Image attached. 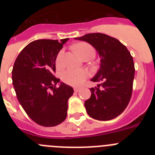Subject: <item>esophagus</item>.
<instances>
[{
	"mask_svg": "<svg viewBox=\"0 0 155 155\" xmlns=\"http://www.w3.org/2000/svg\"><path fill=\"white\" fill-rule=\"evenodd\" d=\"M74 90L75 92H78V91H80L81 87H74Z\"/></svg>",
	"mask_w": 155,
	"mask_h": 155,
	"instance_id": "obj_1",
	"label": "esophagus"
}]
</instances>
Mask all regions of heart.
Listing matches in <instances>:
<instances>
[{
    "mask_svg": "<svg viewBox=\"0 0 155 155\" xmlns=\"http://www.w3.org/2000/svg\"><path fill=\"white\" fill-rule=\"evenodd\" d=\"M73 49L81 57H90L91 59L94 58L95 56V50L94 47L87 42H79L73 46ZM63 57L64 51L61 50L57 54L56 63L58 68L63 67ZM87 73L82 69H68L64 71L62 74V81L66 84L70 85L78 86L82 84L87 78Z\"/></svg>",
    "mask_w": 155,
    "mask_h": 155,
    "instance_id": "obj_1",
    "label": "heart"
}]
</instances>
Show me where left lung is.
I'll use <instances>...</instances> for the list:
<instances>
[{"mask_svg": "<svg viewBox=\"0 0 155 155\" xmlns=\"http://www.w3.org/2000/svg\"><path fill=\"white\" fill-rule=\"evenodd\" d=\"M92 45L101 57L100 68L91 81L90 98L84 102L87 114L94 120H110L128 105L133 91L134 63L127 48L118 39L102 33H89L75 38Z\"/></svg>", "mask_w": 155, "mask_h": 155, "instance_id": "left-lung-1", "label": "left lung"}]
</instances>
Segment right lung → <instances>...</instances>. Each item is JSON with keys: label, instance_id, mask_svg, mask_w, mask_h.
Segmentation results:
<instances>
[{"label": "right lung", "instance_id": "add662e5", "mask_svg": "<svg viewBox=\"0 0 155 155\" xmlns=\"http://www.w3.org/2000/svg\"><path fill=\"white\" fill-rule=\"evenodd\" d=\"M53 39L30 42L19 53L12 70V84L18 100L30 119L42 127H54L67 117L68 102L73 87L61 83L53 72L56 59L63 45Z\"/></svg>", "mask_w": 155, "mask_h": 155}]
</instances>
